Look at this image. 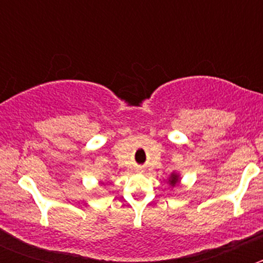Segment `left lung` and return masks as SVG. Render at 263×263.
Wrapping results in <instances>:
<instances>
[{"instance_id": "obj_1", "label": "left lung", "mask_w": 263, "mask_h": 263, "mask_svg": "<svg viewBox=\"0 0 263 263\" xmlns=\"http://www.w3.org/2000/svg\"><path fill=\"white\" fill-rule=\"evenodd\" d=\"M180 179H182L180 178V174H179L178 171H173V173H171V175L168 176V179H167V180H168L170 187L171 188L176 187V185L180 183Z\"/></svg>"}]
</instances>
